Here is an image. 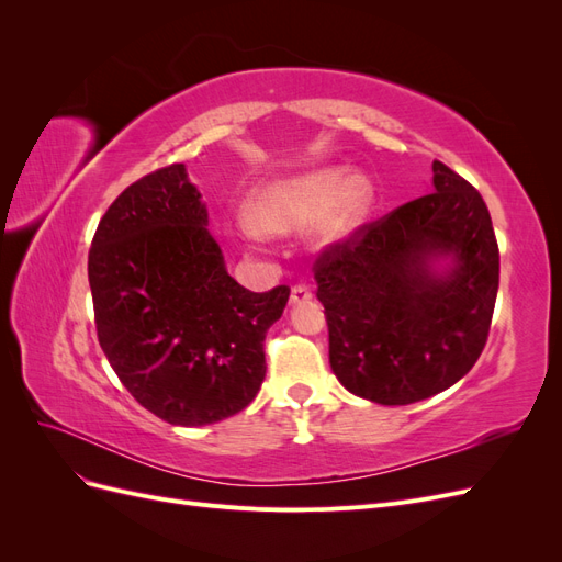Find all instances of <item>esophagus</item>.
Here are the masks:
<instances>
[{"instance_id": "1", "label": "esophagus", "mask_w": 562, "mask_h": 562, "mask_svg": "<svg viewBox=\"0 0 562 562\" xmlns=\"http://www.w3.org/2000/svg\"><path fill=\"white\" fill-rule=\"evenodd\" d=\"M307 300H312V288L304 285V283L293 285V291H291V304H300V302H307Z\"/></svg>"}]
</instances>
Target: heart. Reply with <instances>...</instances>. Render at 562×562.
Masks as SVG:
<instances>
[{
  "label": "heart",
  "mask_w": 562,
  "mask_h": 562,
  "mask_svg": "<svg viewBox=\"0 0 562 562\" xmlns=\"http://www.w3.org/2000/svg\"><path fill=\"white\" fill-rule=\"evenodd\" d=\"M372 184L342 168H318L312 173L269 182L246 203V217L258 234H288L314 225L318 246L342 241L359 227L372 206Z\"/></svg>",
  "instance_id": "heart-1"
}]
</instances>
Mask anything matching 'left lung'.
<instances>
[{"mask_svg": "<svg viewBox=\"0 0 562 562\" xmlns=\"http://www.w3.org/2000/svg\"><path fill=\"white\" fill-rule=\"evenodd\" d=\"M438 259H450L436 270ZM330 368L351 394L407 405L462 380L487 342L499 248L483 196L434 161V192L361 225L314 262Z\"/></svg>", "mask_w": 562, "mask_h": 562, "instance_id": "1", "label": "left lung"}]
</instances>
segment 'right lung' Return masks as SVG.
<instances>
[{
    "mask_svg": "<svg viewBox=\"0 0 562 562\" xmlns=\"http://www.w3.org/2000/svg\"><path fill=\"white\" fill-rule=\"evenodd\" d=\"M184 164L114 199L89 250L98 342L128 394L178 427L232 417L262 386L265 337L291 288L250 293L225 269Z\"/></svg>",
    "mask_w": 562,
    "mask_h": 562,
    "instance_id": "right-lung-1",
    "label": "right lung"
}]
</instances>
